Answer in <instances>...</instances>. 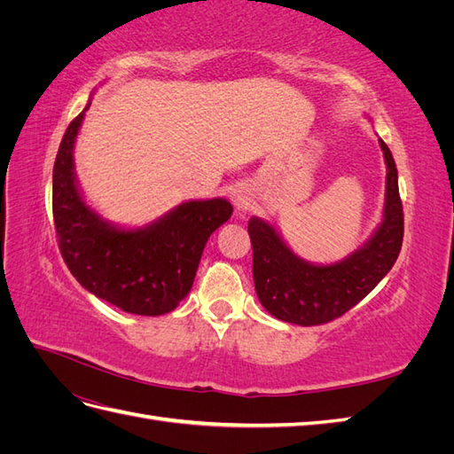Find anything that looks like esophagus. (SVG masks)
Segmentation results:
<instances>
[{
  "label": "esophagus",
  "instance_id": "esophagus-1",
  "mask_svg": "<svg viewBox=\"0 0 454 454\" xmlns=\"http://www.w3.org/2000/svg\"><path fill=\"white\" fill-rule=\"evenodd\" d=\"M231 200H232V204H235L237 210H248V206L252 204L250 191L244 185H237L231 191Z\"/></svg>",
  "mask_w": 454,
  "mask_h": 454
}]
</instances>
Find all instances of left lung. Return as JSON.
<instances>
[{"mask_svg":"<svg viewBox=\"0 0 454 454\" xmlns=\"http://www.w3.org/2000/svg\"><path fill=\"white\" fill-rule=\"evenodd\" d=\"M379 144L387 160L382 222L348 257L332 265L309 263L287 248L270 223L250 219L255 292L274 318L297 325L332 322L358 305L394 267L403 242V208L394 157L387 144Z\"/></svg>","mask_w":454,"mask_h":454,"instance_id":"1","label":"left lung"}]
</instances>
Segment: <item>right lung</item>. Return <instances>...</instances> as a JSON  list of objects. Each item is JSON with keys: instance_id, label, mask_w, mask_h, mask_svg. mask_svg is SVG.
Returning a JSON list of instances; mask_svg holds the SVG:
<instances>
[{"instance_id": "obj_1", "label": "right lung", "mask_w": 454, "mask_h": 454, "mask_svg": "<svg viewBox=\"0 0 454 454\" xmlns=\"http://www.w3.org/2000/svg\"><path fill=\"white\" fill-rule=\"evenodd\" d=\"M87 107L66 129L52 170L59 248L75 280L121 310L160 316L185 299L212 232L232 214L225 199L189 200L140 229L106 222L83 200L74 168Z\"/></svg>"}]
</instances>
